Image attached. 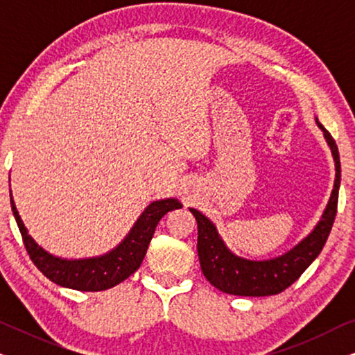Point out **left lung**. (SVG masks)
<instances>
[{"instance_id": "8db88e82", "label": "left lung", "mask_w": 355, "mask_h": 355, "mask_svg": "<svg viewBox=\"0 0 355 355\" xmlns=\"http://www.w3.org/2000/svg\"><path fill=\"white\" fill-rule=\"evenodd\" d=\"M315 123L322 129L324 140L331 150L336 174H334L331 196H329L322 218L313 230L302 241H299L293 249L268 260L244 259V257L236 255L225 244L210 218L198 211L197 208H189L197 220V252L202 271L216 289L226 294L249 295V297L279 294L286 288H289L322 252L329 231H331L334 216H336L338 192L339 184H341V163H339L338 145L331 134L320 124L317 118H315Z\"/></svg>"}]
</instances>
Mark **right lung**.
Here are the masks:
<instances>
[{
  "label": "right lung",
  "instance_id": "obj_1",
  "mask_svg": "<svg viewBox=\"0 0 355 355\" xmlns=\"http://www.w3.org/2000/svg\"><path fill=\"white\" fill-rule=\"evenodd\" d=\"M11 207L19 231L22 234L24 244H26L28 255H31L37 268L48 279H51L58 286H62V288L95 293V291H105L123 283L134 271H137L145 254H147L148 244L159 220L168 211L181 208L182 203L173 197L152 202L114 249L103 255L89 257V259H61V257L46 252L33 241L32 236H28L27 227L21 220L16 203L12 200V193Z\"/></svg>",
  "mask_w": 355,
  "mask_h": 355
}]
</instances>
